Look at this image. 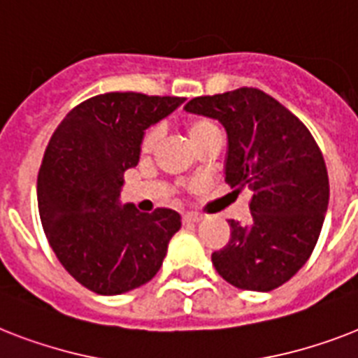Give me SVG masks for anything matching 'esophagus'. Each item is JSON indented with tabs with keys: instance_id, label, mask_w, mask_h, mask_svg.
<instances>
[{
	"instance_id": "obj_1",
	"label": "esophagus",
	"mask_w": 358,
	"mask_h": 358,
	"mask_svg": "<svg viewBox=\"0 0 358 358\" xmlns=\"http://www.w3.org/2000/svg\"><path fill=\"white\" fill-rule=\"evenodd\" d=\"M182 220H184V224H196V222L202 220V217L199 213H185Z\"/></svg>"
}]
</instances>
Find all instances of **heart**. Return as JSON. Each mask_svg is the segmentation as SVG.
<instances>
[{
	"instance_id": "obj_1",
	"label": "heart",
	"mask_w": 358,
	"mask_h": 358,
	"mask_svg": "<svg viewBox=\"0 0 358 358\" xmlns=\"http://www.w3.org/2000/svg\"><path fill=\"white\" fill-rule=\"evenodd\" d=\"M185 132H187L189 139L194 147H199L204 139H208L209 136L213 134H219V127L208 117H189L185 121ZM159 141V129L158 127H150V129L145 130L143 138H141V143H139V152L141 156H149L152 154V150L156 149V145Z\"/></svg>"
}]
</instances>
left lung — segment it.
Returning a JSON list of instances; mask_svg holds the SVG:
<instances>
[{"label": "left lung", "mask_w": 358, "mask_h": 358, "mask_svg": "<svg viewBox=\"0 0 358 358\" xmlns=\"http://www.w3.org/2000/svg\"><path fill=\"white\" fill-rule=\"evenodd\" d=\"M185 110L217 119L228 134L226 184L252 191L250 220H228L229 241L211 254L237 289L268 292L307 263L329 204L324 156L309 129L274 97L239 88L194 97Z\"/></svg>", "instance_id": "8db88e82"}]
</instances>
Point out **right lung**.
<instances>
[{
	"label": "right lung",
	"mask_w": 358,
	"mask_h": 358,
	"mask_svg": "<svg viewBox=\"0 0 358 358\" xmlns=\"http://www.w3.org/2000/svg\"><path fill=\"white\" fill-rule=\"evenodd\" d=\"M184 97L112 92L77 104L49 139L38 173V211L55 255L92 292L115 296L150 281L180 229L174 209L119 204L124 171L145 130Z\"/></svg>",
	"instance_id": "add662e5"
}]
</instances>
